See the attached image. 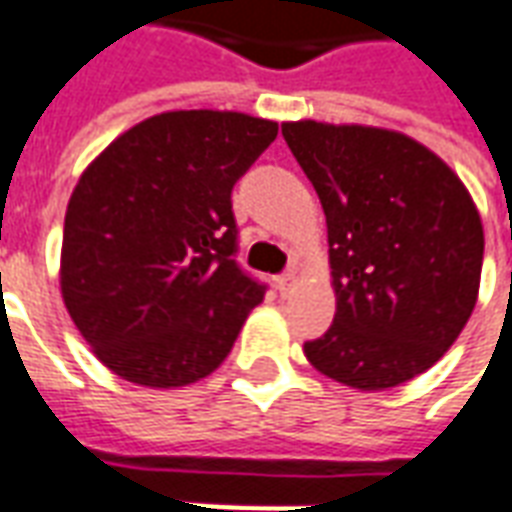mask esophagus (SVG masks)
<instances>
[{
	"mask_svg": "<svg viewBox=\"0 0 512 512\" xmlns=\"http://www.w3.org/2000/svg\"><path fill=\"white\" fill-rule=\"evenodd\" d=\"M293 282H296V274H293V271H288V274L277 277V290L279 293H288V290L293 288Z\"/></svg>",
	"mask_w": 512,
	"mask_h": 512,
	"instance_id": "1",
	"label": "esophagus"
}]
</instances>
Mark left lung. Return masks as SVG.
<instances>
[{
    "mask_svg": "<svg viewBox=\"0 0 512 512\" xmlns=\"http://www.w3.org/2000/svg\"><path fill=\"white\" fill-rule=\"evenodd\" d=\"M318 191L337 312L304 343L315 370L362 392L439 362L472 315L483 222L461 178L417 139L373 126L282 123Z\"/></svg>",
    "mask_w": 512,
    "mask_h": 512,
    "instance_id": "left-lung-1",
    "label": "left lung"
}]
</instances>
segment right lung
I'll return each mask as SVG.
<instances>
[{
    "instance_id": "add662e5",
    "label": "right lung",
    "mask_w": 512,
    "mask_h": 512,
    "mask_svg": "<svg viewBox=\"0 0 512 512\" xmlns=\"http://www.w3.org/2000/svg\"><path fill=\"white\" fill-rule=\"evenodd\" d=\"M244 112H164L84 169L65 211L60 288L115 376L172 389L222 365L260 285L235 263V180L277 139Z\"/></svg>"
}]
</instances>
